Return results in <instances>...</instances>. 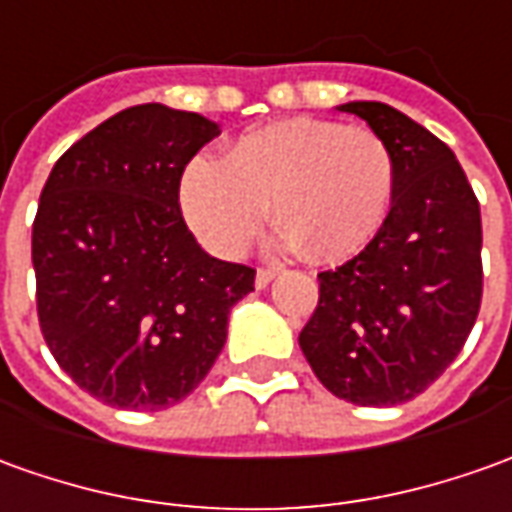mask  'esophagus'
<instances>
[{
  "instance_id": "esophagus-1",
  "label": "esophagus",
  "mask_w": 512,
  "mask_h": 512,
  "mask_svg": "<svg viewBox=\"0 0 512 512\" xmlns=\"http://www.w3.org/2000/svg\"><path fill=\"white\" fill-rule=\"evenodd\" d=\"M273 278H276V267H259V270H256V287L264 290Z\"/></svg>"
}]
</instances>
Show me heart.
I'll return each instance as SVG.
<instances>
[{
  "mask_svg": "<svg viewBox=\"0 0 512 512\" xmlns=\"http://www.w3.org/2000/svg\"><path fill=\"white\" fill-rule=\"evenodd\" d=\"M396 181L393 153L370 128L284 119L236 139L220 161L200 155L181 175V209L222 259L245 253L267 203L281 225L273 248L343 262L382 228Z\"/></svg>",
  "mask_w": 512,
  "mask_h": 512,
  "instance_id": "obj_1",
  "label": "heart"
}]
</instances>
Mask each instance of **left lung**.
I'll return each mask as SVG.
<instances>
[{
  "instance_id": "obj_1",
  "label": "left lung",
  "mask_w": 512,
  "mask_h": 512,
  "mask_svg": "<svg viewBox=\"0 0 512 512\" xmlns=\"http://www.w3.org/2000/svg\"><path fill=\"white\" fill-rule=\"evenodd\" d=\"M396 164L393 206L365 250L317 273L301 351L320 384L359 407L421 396L463 351L482 303V217L460 161L384 102H348Z\"/></svg>"
}]
</instances>
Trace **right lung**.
<instances>
[{"label": "right lung", "instance_id": "right-lung-1", "mask_svg": "<svg viewBox=\"0 0 512 512\" xmlns=\"http://www.w3.org/2000/svg\"><path fill=\"white\" fill-rule=\"evenodd\" d=\"M220 128L158 102L74 142L33 222L38 326L77 387L119 410L189 396L220 357L228 312L256 270L220 262L181 211V175Z\"/></svg>", "mask_w": 512, "mask_h": 512}]
</instances>
